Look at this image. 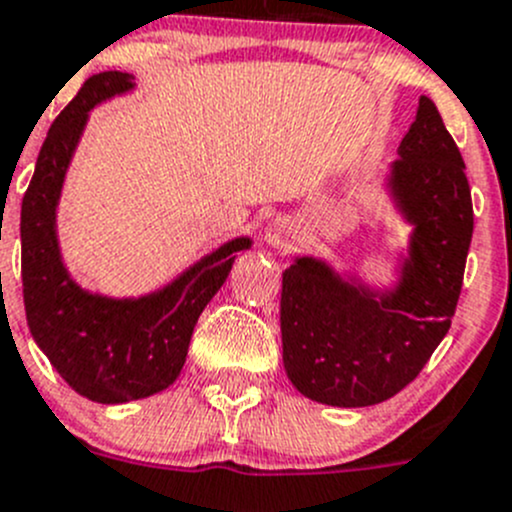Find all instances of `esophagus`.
Listing matches in <instances>:
<instances>
[{
  "label": "esophagus",
  "instance_id": "obj_1",
  "mask_svg": "<svg viewBox=\"0 0 512 512\" xmlns=\"http://www.w3.org/2000/svg\"><path fill=\"white\" fill-rule=\"evenodd\" d=\"M300 242V227L290 217H275L265 227V245L272 250H290Z\"/></svg>",
  "mask_w": 512,
  "mask_h": 512
}]
</instances>
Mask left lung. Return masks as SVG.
Returning a JSON list of instances; mask_svg holds the SVG:
<instances>
[{"label":"left lung","instance_id":"left-lung-1","mask_svg":"<svg viewBox=\"0 0 512 512\" xmlns=\"http://www.w3.org/2000/svg\"><path fill=\"white\" fill-rule=\"evenodd\" d=\"M382 192L408 242L390 282L357 267L295 255L282 272V362L297 393L332 408H367L418 377L448 335L473 237L463 157L430 97L390 162Z\"/></svg>","mask_w":512,"mask_h":512}]
</instances>
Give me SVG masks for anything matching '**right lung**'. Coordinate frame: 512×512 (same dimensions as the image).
<instances>
[{
    "label": "right lung",
    "instance_id": "right-lung-1",
    "mask_svg": "<svg viewBox=\"0 0 512 512\" xmlns=\"http://www.w3.org/2000/svg\"><path fill=\"white\" fill-rule=\"evenodd\" d=\"M135 87V74L127 72H99L82 84L49 127L19 222L29 332L69 388L102 405L130 403L170 388L187 360L197 317L225 285L237 252L252 247L247 235L222 242L145 295L94 292L69 272L57 230L69 165L89 112Z\"/></svg>",
    "mask_w": 512,
    "mask_h": 512
}]
</instances>
